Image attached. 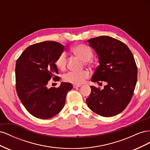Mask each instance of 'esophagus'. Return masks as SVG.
<instances>
[{"label":"esophagus","mask_w":150,"mask_h":150,"mask_svg":"<svg viewBox=\"0 0 150 150\" xmlns=\"http://www.w3.org/2000/svg\"><path fill=\"white\" fill-rule=\"evenodd\" d=\"M81 85H79V84H74L73 85V88H79L81 87Z\"/></svg>","instance_id":"esophagus-1"}]
</instances>
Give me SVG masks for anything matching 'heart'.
<instances>
[{
  "label": "heart",
  "instance_id": "b5f03b06",
  "mask_svg": "<svg viewBox=\"0 0 150 150\" xmlns=\"http://www.w3.org/2000/svg\"><path fill=\"white\" fill-rule=\"evenodd\" d=\"M72 52L76 56L80 57L84 62L90 61L93 57V52L92 49L86 44H78L72 48ZM67 54L65 52H62L56 61V65L61 70H64L66 67ZM89 77L88 71L74 72L71 71L66 74L63 79L66 82L71 83L74 84H81Z\"/></svg>",
  "mask_w": 150,
  "mask_h": 150
}]
</instances>
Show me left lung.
I'll return each mask as SVG.
<instances>
[{"instance_id":"1","label":"left lung","mask_w":150,"mask_h":150,"mask_svg":"<svg viewBox=\"0 0 150 150\" xmlns=\"http://www.w3.org/2000/svg\"><path fill=\"white\" fill-rule=\"evenodd\" d=\"M88 42L96 52L99 64L91 81H105L106 85L102 90L91 86L86 103L99 115L116 116L128 106L137 84L138 69L133 55L125 44L110 36H99Z\"/></svg>"}]
</instances>
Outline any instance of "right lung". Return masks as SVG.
<instances>
[{
    "instance_id": "right-lung-1",
    "label": "right lung",
    "mask_w": 150,
    "mask_h": 150,
    "mask_svg": "<svg viewBox=\"0 0 150 150\" xmlns=\"http://www.w3.org/2000/svg\"><path fill=\"white\" fill-rule=\"evenodd\" d=\"M64 46L55 41H44L27 47L16 64V91L22 103L30 115L49 119L64 108L69 83L47 88L51 79L59 81L56 61Z\"/></svg>"
}]
</instances>
